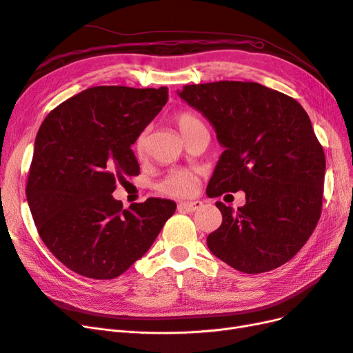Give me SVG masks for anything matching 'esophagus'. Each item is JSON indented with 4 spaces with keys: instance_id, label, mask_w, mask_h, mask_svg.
<instances>
[{
    "instance_id": "1",
    "label": "esophagus",
    "mask_w": 353,
    "mask_h": 353,
    "mask_svg": "<svg viewBox=\"0 0 353 353\" xmlns=\"http://www.w3.org/2000/svg\"><path fill=\"white\" fill-rule=\"evenodd\" d=\"M203 206V203L196 200V201H183L178 205L179 210H187V212H196L197 209H200Z\"/></svg>"
}]
</instances>
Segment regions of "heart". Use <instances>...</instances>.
Instances as JSON below:
<instances>
[{"label":"heart","mask_w":353,"mask_h":353,"mask_svg":"<svg viewBox=\"0 0 353 353\" xmlns=\"http://www.w3.org/2000/svg\"><path fill=\"white\" fill-rule=\"evenodd\" d=\"M174 122L179 130L181 135L184 138L188 137L193 131L199 130V128L205 126L199 117L191 112L178 113L174 117ZM132 152L137 160H140V162L141 160H145L148 154L147 130L141 131L137 135L132 144ZM196 187H197V174L193 172V170H187V169L170 170V172L166 174L163 179H160L156 185L157 191H160V193H163L166 196H172V197H188L194 193Z\"/></svg>","instance_id":"b5f03b06"}]
</instances>
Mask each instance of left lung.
<instances>
[{"label": "left lung", "instance_id": "1", "mask_svg": "<svg viewBox=\"0 0 353 353\" xmlns=\"http://www.w3.org/2000/svg\"><path fill=\"white\" fill-rule=\"evenodd\" d=\"M178 95L206 117L225 148L206 194L245 193L237 210L216 201L222 223L208 236L209 250L245 274L279 268L321 216L325 156L307 113L256 82L185 85Z\"/></svg>", "mask_w": 353, "mask_h": 353}]
</instances>
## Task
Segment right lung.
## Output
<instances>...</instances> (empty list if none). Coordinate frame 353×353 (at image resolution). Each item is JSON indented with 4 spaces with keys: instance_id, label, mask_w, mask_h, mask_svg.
Wrapping results in <instances>:
<instances>
[{
    "instance_id": "obj_1",
    "label": "right lung",
    "mask_w": 353,
    "mask_h": 353,
    "mask_svg": "<svg viewBox=\"0 0 353 353\" xmlns=\"http://www.w3.org/2000/svg\"><path fill=\"white\" fill-rule=\"evenodd\" d=\"M168 101V88L92 87L63 101L35 138L26 197L39 237L79 275L112 280L152 248L176 203L123 209L117 179L140 174L131 145Z\"/></svg>"
}]
</instances>
